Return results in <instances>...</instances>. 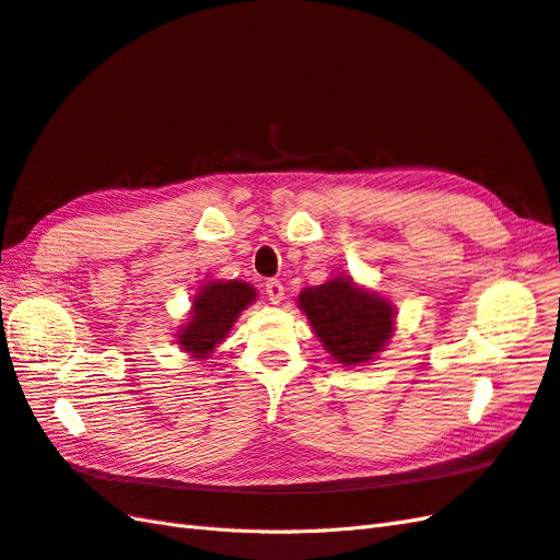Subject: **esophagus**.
<instances>
[{
	"label": "esophagus",
	"instance_id": "obj_1",
	"mask_svg": "<svg viewBox=\"0 0 560 560\" xmlns=\"http://www.w3.org/2000/svg\"><path fill=\"white\" fill-rule=\"evenodd\" d=\"M265 293H267L271 305H279V302L283 300L285 289H283V283H281L279 279H269V281L265 283Z\"/></svg>",
	"mask_w": 560,
	"mask_h": 560
}]
</instances>
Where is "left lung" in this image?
Instances as JSON below:
<instances>
[{
	"instance_id": "obj_1",
	"label": "left lung",
	"mask_w": 560,
	"mask_h": 560,
	"mask_svg": "<svg viewBox=\"0 0 560 560\" xmlns=\"http://www.w3.org/2000/svg\"><path fill=\"white\" fill-rule=\"evenodd\" d=\"M298 307L328 354L342 365L375 359L394 332V307L387 298L365 291L351 277H335L298 295Z\"/></svg>"
}]
</instances>
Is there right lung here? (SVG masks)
I'll use <instances>...</instances> for the list:
<instances>
[{"label":"right lung","instance_id":"right-lung-1","mask_svg":"<svg viewBox=\"0 0 560 560\" xmlns=\"http://www.w3.org/2000/svg\"><path fill=\"white\" fill-rule=\"evenodd\" d=\"M258 291L244 281H209L191 300L187 324L178 330V345L195 359H209L215 345L228 338L234 322Z\"/></svg>","mask_w":560,"mask_h":560}]
</instances>
